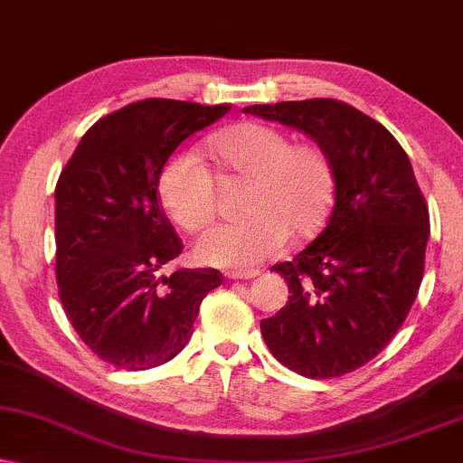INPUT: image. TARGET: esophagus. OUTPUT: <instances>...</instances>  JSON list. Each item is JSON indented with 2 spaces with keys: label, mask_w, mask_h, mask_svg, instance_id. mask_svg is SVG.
Instances as JSON below:
<instances>
[{
  "label": "esophagus",
  "mask_w": 463,
  "mask_h": 463,
  "mask_svg": "<svg viewBox=\"0 0 463 463\" xmlns=\"http://www.w3.org/2000/svg\"><path fill=\"white\" fill-rule=\"evenodd\" d=\"M258 275H260L258 270H227L225 279H230V281H236V279H253Z\"/></svg>",
  "instance_id": "obj_1"
}]
</instances>
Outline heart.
<instances>
[{"label": "heart", "instance_id": "1", "mask_svg": "<svg viewBox=\"0 0 463 463\" xmlns=\"http://www.w3.org/2000/svg\"><path fill=\"white\" fill-rule=\"evenodd\" d=\"M210 150L230 174L253 178L241 221L221 222L195 242L202 264L247 268L275 258L289 233L307 241L326 225L335 202V169L319 147L292 146L279 128L242 122L210 139ZM158 197L171 219L188 232L214 216V180L195 150H178L158 174Z\"/></svg>", "mask_w": 463, "mask_h": 463}]
</instances>
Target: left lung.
<instances>
[{
  "mask_svg": "<svg viewBox=\"0 0 463 463\" xmlns=\"http://www.w3.org/2000/svg\"><path fill=\"white\" fill-rule=\"evenodd\" d=\"M244 113L309 135L335 169L322 233L272 266L288 302L261 319L268 350L305 378H336L378 356L423 281L430 213L408 154L380 122L333 99L250 105Z\"/></svg>",
  "mask_w": 463,
  "mask_h": 463,
  "instance_id": "1",
  "label": "left lung"
}]
</instances>
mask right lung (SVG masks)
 <instances>
[{
	"label": "right lung",
	"instance_id": "obj_1",
	"mask_svg": "<svg viewBox=\"0 0 463 463\" xmlns=\"http://www.w3.org/2000/svg\"><path fill=\"white\" fill-rule=\"evenodd\" d=\"M230 105L147 99L100 118L55 186V275L72 328L102 361L144 371L171 361L199 305L221 285L214 268H161L182 242L158 203V174L182 141Z\"/></svg>",
	"mask_w": 463,
	"mask_h": 463
}]
</instances>
